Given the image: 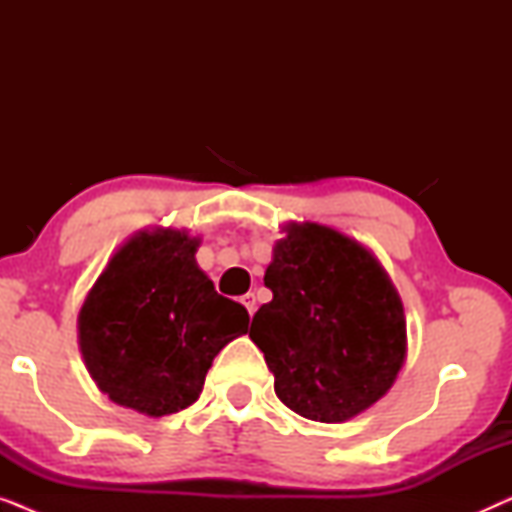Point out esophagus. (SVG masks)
I'll use <instances>...</instances> for the list:
<instances>
[{
  "label": "esophagus",
  "mask_w": 512,
  "mask_h": 512,
  "mask_svg": "<svg viewBox=\"0 0 512 512\" xmlns=\"http://www.w3.org/2000/svg\"><path fill=\"white\" fill-rule=\"evenodd\" d=\"M240 303L247 307L249 317H254V312H256V296H254V293H244V296L240 298Z\"/></svg>",
  "instance_id": "obj_1"
}]
</instances>
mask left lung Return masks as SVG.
I'll use <instances>...</instances> for the list:
<instances>
[{
	"label": "left lung",
	"instance_id": "1",
	"mask_svg": "<svg viewBox=\"0 0 512 512\" xmlns=\"http://www.w3.org/2000/svg\"><path fill=\"white\" fill-rule=\"evenodd\" d=\"M263 282L249 338L286 408L345 422L387 394L405 359L403 303L366 247L319 223H291Z\"/></svg>",
	"mask_w": 512,
	"mask_h": 512
}]
</instances>
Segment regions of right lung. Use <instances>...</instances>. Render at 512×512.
<instances>
[{"label": "right lung", "instance_id": "obj_1", "mask_svg": "<svg viewBox=\"0 0 512 512\" xmlns=\"http://www.w3.org/2000/svg\"><path fill=\"white\" fill-rule=\"evenodd\" d=\"M198 244L172 228L135 235L81 307L90 377L142 415H172L198 401L214 356L249 328V312L219 296L198 268Z\"/></svg>", "mask_w": 512, "mask_h": 512}]
</instances>
